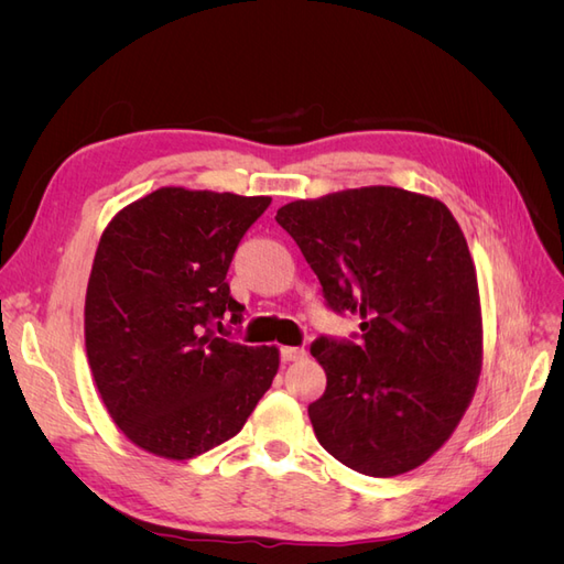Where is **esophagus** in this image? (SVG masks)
I'll list each match as a JSON object with an SVG mask.
<instances>
[{
	"label": "esophagus",
	"instance_id": "esophagus-1",
	"mask_svg": "<svg viewBox=\"0 0 564 564\" xmlns=\"http://www.w3.org/2000/svg\"><path fill=\"white\" fill-rule=\"evenodd\" d=\"M280 357H282V362H296V360H303L305 350L296 348V346H284V348H280Z\"/></svg>",
	"mask_w": 564,
	"mask_h": 564
}]
</instances>
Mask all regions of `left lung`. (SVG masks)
<instances>
[{
  "instance_id": "1",
  "label": "left lung",
  "mask_w": 564,
  "mask_h": 564,
  "mask_svg": "<svg viewBox=\"0 0 564 564\" xmlns=\"http://www.w3.org/2000/svg\"><path fill=\"white\" fill-rule=\"evenodd\" d=\"M327 308L360 317L355 340L319 336L327 390L308 406L340 464L392 477L454 433L482 367V317L466 237L440 199L390 185L296 199L275 216Z\"/></svg>"
}]
</instances>
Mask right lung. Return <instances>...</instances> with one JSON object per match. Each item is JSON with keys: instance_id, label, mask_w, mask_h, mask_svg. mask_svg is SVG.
<instances>
[{"instance_id": "obj_1", "label": "right lung", "mask_w": 564, "mask_h": 564, "mask_svg": "<svg viewBox=\"0 0 564 564\" xmlns=\"http://www.w3.org/2000/svg\"><path fill=\"white\" fill-rule=\"evenodd\" d=\"M270 197L160 187L100 237L84 303L96 388L135 447L193 458L242 431L280 367L275 346L214 334L242 324L226 280Z\"/></svg>"}]
</instances>
